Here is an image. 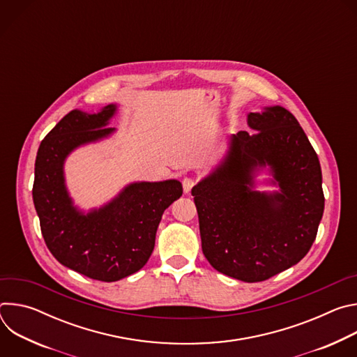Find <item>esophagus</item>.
<instances>
[{
  "mask_svg": "<svg viewBox=\"0 0 357 357\" xmlns=\"http://www.w3.org/2000/svg\"><path fill=\"white\" fill-rule=\"evenodd\" d=\"M195 183H196V182H195V179H193V178H188V176H186V178H183V179H182L183 192H185V193H189V192L192 190V188L195 186Z\"/></svg>",
  "mask_w": 357,
  "mask_h": 357,
  "instance_id": "1",
  "label": "esophagus"
}]
</instances>
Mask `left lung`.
<instances>
[{"label":"left lung","instance_id":"obj_1","mask_svg":"<svg viewBox=\"0 0 357 357\" xmlns=\"http://www.w3.org/2000/svg\"><path fill=\"white\" fill-rule=\"evenodd\" d=\"M250 132L230 135L222 161L192 188L202 251L219 273L259 282L295 266L310 251L325 197L315 149L281 106L248 113ZM267 169L278 191L255 189Z\"/></svg>","mask_w":357,"mask_h":357}]
</instances>
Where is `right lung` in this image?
<instances>
[{
    "label": "right lung",
    "instance_id": "1",
    "mask_svg": "<svg viewBox=\"0 0 357 357\" xmlns=\"http://www.w3.org/2000/svg\"><path fill=\"white\" fill-rule=\"evenodd\" d=\"M117 105L97 113L72 110L40 142L32 189L40 231L54 257L89 278L113 282L139 271L151 257L162 213L182 196L176 179L132 182L103 206L83 212L68 190L72 152L109 138Z\"/></svg>",
    "mask_w": 357,
    "mask_h": 357
}]
</instances>
